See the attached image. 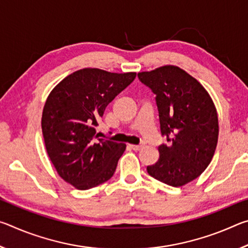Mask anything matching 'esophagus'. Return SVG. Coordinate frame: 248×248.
Returning <instances> with one entry per match:
<instances>
[{"mask_svg":"<svg viewBox=\"0 0 248 248\" xmlns=\"http://www.w3.org/2000/svg\"><path fill=\"white\" fill-rule=\"evenodd\" d=\"M130 148H131L132 150L134 151H139L142 149V145H134V144H129Z\"/></svg>","mask_w":248,"mask_h":248,"instance_id":"1","label":"esophagus"}]
</instances>
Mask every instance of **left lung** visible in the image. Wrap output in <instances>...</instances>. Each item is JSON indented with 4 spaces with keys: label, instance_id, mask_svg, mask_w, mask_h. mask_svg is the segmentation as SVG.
Wrapping results in <instances>:
<instances>
[{
    "label": "left lung",
    "instance_id": "8db88e82",
    "mask_svg": "<svg viewBox=\"0 0 248 248\" xmlns=\"http://www.w3.org/2000/svg\"><path fill=\"white\" fill-rule=\"evenodd\" d=\"M138 78L155 95L162 136L159 158L146 167L149 175L173 187L184 186L203 173L215 155L219 120L204 87L176 65L139 72Z\"/></svg>",
    "mask_w": 248,
    "mask_h": 248
}]
</instances>
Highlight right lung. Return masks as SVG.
Wrapping results in <instances>:
<instances>
[{
	"label": "right lung",
	"instance_id": "right-lung-1",
	"mask_svg": "<svg viewBox=\"0 0 248 248\" xmlns=\"http://www.w3.org/2000/svg\"><path fill=\"white\" fill-rule=\"evenodd\" d=\"M136 75L85 68L50 92L41 117L46 150L59 176L77 189L96 187L114 175L125 144L98 139L96 127Z\"/></svg>",
	"mask_w": 248,
	"mask_h": 248
}]
</instances>
